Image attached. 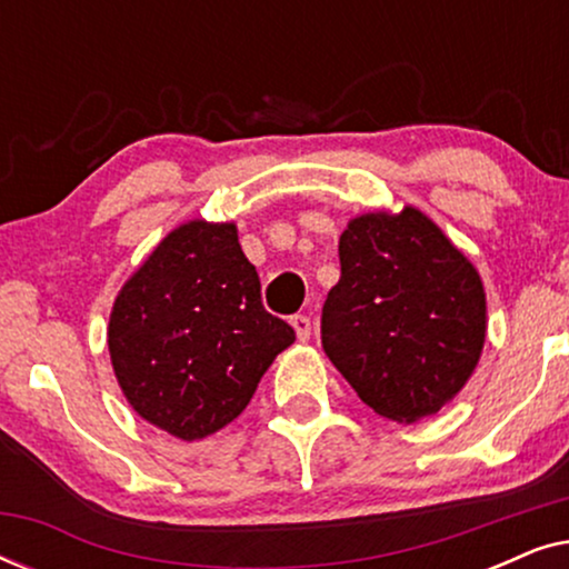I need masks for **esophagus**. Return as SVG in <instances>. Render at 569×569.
<instances>
[{
	"mask_svg": "<svg viewBox=\"0 0 569 569\" xmlns=\"http://www.w3.org/2000/svg\"><path fill=\"white\" fill-rule=\"evenodd\" d=\"M290 323H292V329H295V333H298L300 341H308L310 339V329H313V326H310V318L306 313L292 316Z\"/></svg>",
	"mask_w": 569,
	"mask_h": 569,
	"instance_id": "esophagus-1",
	"label": "esophagus"
}]
</instances>
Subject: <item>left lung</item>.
Masks as SVG:
<instances>
[{"label":"left lung","mask_w":569,"mask_h":569,"mask_svg":"<svg viewBox=\"0 0 569 569\" xmlns=\"http://www.w3.org/2000/svg\"><path fill=\"white\" fill-rule=\"evenodd\" d=\"M339 261L341 279L321 313L329 360L380 417L417 422L440 411L485 347L477 269L415 207L355 217Z\"/></svg>","instance_id":"8db88e82"}]
</instances>
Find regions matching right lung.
Listing matches in <instances>:
<instances>
[{
  "label": "right lung",
  "instance_id": "right-lung-1",
  "mask_svg": "<svg viewBox=\"0 0 569 569\" xmlns=\"http://www.w3.org/2000/svg\"><path fill=\"white\" fill-rule=\"evenodd\" d=\"M292 341V326L263 308L230 222L193 220L170 232L121 287L108 323L123 396L189 442L230 425Z\"/></svg>",
  "mask_w": 569,
  "mask_h": 569
}]
</instances>
